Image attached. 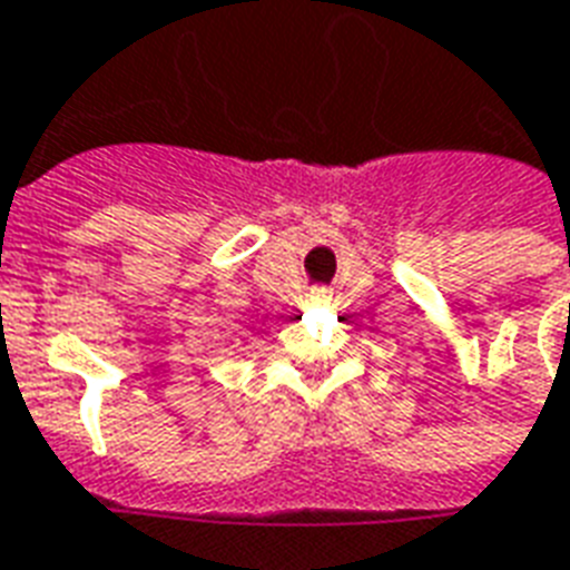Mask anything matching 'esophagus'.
<instances>
[{
	"label": "esophagus",
	"mask_w": 570,
	"mask_h": 570,
	"mask_svg": "<svg viewBox=\"0 0 570 570\" xmlns=\"http://www.w3.org/2000/svg\"><path fill=\"white\" fill-rule=\"evenodd\" d=\"M308 299H312V303H326V299H330V291L315 288L312 294H308Z\"/></svg>",
	"instance_id": "esophagus-1"
}]
</instances>
